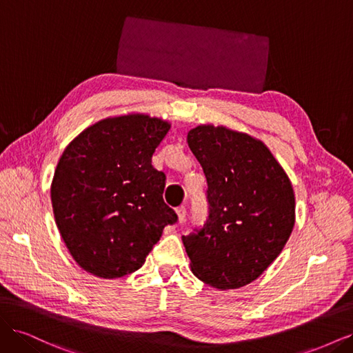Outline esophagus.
Here are the masks:
<instances>
[{"label":"esophagus","mask_w":353,"mask_h":353,"mask_svg":"<svg viewBox=\"0 0 353 353\" xmlns=\"http://www.w3.org/2000/svg\"><path fill=\"white\" fill-rule=\"evenodd\" d=\"M176 215H178V221L183 223L185 222V218H187V208L185 206H179L176 209Z\"/></svg>","instance_id":"1"}]
</instances>
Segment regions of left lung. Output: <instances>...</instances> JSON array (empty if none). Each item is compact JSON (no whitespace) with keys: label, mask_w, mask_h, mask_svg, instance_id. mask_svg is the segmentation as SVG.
Instances as JSON below:
<instances>
[{"label":"left lung","mask_w":353,"mask_h":353,"mask_svg":"<svg viewBox=\"0 0 353 353\" xmlns=\"http://www.w3.org/2000/svg\"><path fill=\"white\" fill-rule=\"evenodd\" d=\"M208 179L209 218L183 237L191 271L219 290L254 281L276 259L294 227V191L261 140L227 126L188 131Z\"/></svg>","instance_id":"left-lung-1"}]
</instances>
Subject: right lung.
<instances>
[{"mask_svg":"<svg viewBox=\"0 0 353 353\" xmlns=\"http://www.w3.org/2000/svg\"><path fill=\"white\" fill-rule=\"evenodd\" d=\"M170 123L144 113L108 117L63 152L51 183L60 236L82 270L119 279L140 270L178 216L163 201L152 156Z\"/></svg>","mask_w":353,"mask_h":353,"instance_id":"add662e5","label":"right lung"}]
</instances>
